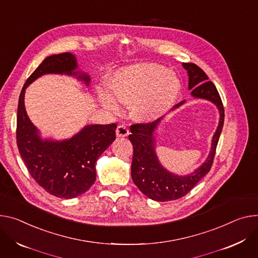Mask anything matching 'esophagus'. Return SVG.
Here are the masks:
<instances>
[{
    "instance_id": "1",
    "label": "esophagus",
    "mask_w": 258,
    "mask_h": 258,
    "mask_svg": "<svg viewBox=\"0 0 258 258\" xmlns=\"http://www.w3.org/2000/svg\"><path fill=\"white\" fill-rule=\"evenodd\" d=\"M128 134H130L128 130L123 124H120V125L117 126V128H116V136L117 137H122V138L127 137Z\"/></svg>"
}]
</instances>
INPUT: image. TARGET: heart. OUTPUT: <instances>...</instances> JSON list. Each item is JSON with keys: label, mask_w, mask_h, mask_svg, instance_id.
I'll list each match as a JSON object with an SVG mask.
<instances>
[{"label": "heart", "mask_w": 258, "mask_h": 258, "mask_svg": "<svg viewBox=\"0 0 258 258\" xmlns=\"http://www.w3.org/2000/svg\"><path fill=\"white\" fill-rule=\"evenodd\" d=\"M108 85L110 93L101 91L99 95L104 107L117 112V102L132 104V117L142 123L165 116L181 91L177 75L157 63H137L117 70L108 79Z\"/></svg>", "instance_id": "obj_1"}]
</instances>
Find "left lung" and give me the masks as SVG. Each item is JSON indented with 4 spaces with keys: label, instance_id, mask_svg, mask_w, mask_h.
Returning a JSON list of instances; mask_svg holds the SVG:
<instances>
[{
    "label": "left lung",
    "instance_id": "8db88e82",
    "mask_svg": "<svg viewBox=\"0 0 258 258\" xmlns=\"http://www.w3.org/2000/svg\"><path fill=\"white\" fill-rule=\"evenodd\" d=\"M183 68L188 75V90L195 99H203L213 103L219 112L218 126L213 135L211 149L202 165L192 173L177 175L161 165L156 154V131L163 117L151 123L134 124L128 136L133 144L134 155L132 161V179L147 198L156 202L178 200L188 194L208 174L212 167L218 140L224 122V109L219 93L203 70L195 63L183 62ZM186 101L174 106L178 109ZM173 108V109H174Z\"/></svg>",
    "mask_w": 258,
    "mask_h": 258
}]
</instances>
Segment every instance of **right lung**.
Segmentation results:
<instances>
[{
  "instance_id": "add662e5",
  "label": "right lung",
  "mask_w": 258,
  "mask_h": 258,
  "mask_svg": "<svg viewBox=\"0 0 258 258\" xmlns=\"http://www.w3.org/2000/svg\"><path fill=\"white\" fill-rule=\"evenodd\" d=\"M47 74L71 76L85 86L90 84V76L78 69L74 54L66 52L46 57L20 92L17 108V146L31 176L41 187L54 197L73 199L83 195L95 183L96 162L113 143L117 125L87 124L69 139H43L27 114L25 93L31 83Z\"/></svg>"
}]
</instances>
